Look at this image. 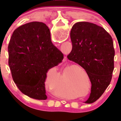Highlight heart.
I'll use <instances>...</instances> for the list:
<instances>
[{
    "instance_id": "1",
    "label": "heart",
    "mask_w": 121,
    "mask_h": 121,
    "mask_svg": "<svg viewBox=\"0 0 121 121\" xmlns=\"http://www.w3.org/2000/svg\"><path fill=\"white\" fill-rule=\"evenodd\" d=\"M77 68H79V69H81V70H84V69H83V68H82V67H78V66H77ZM84 77H85V76H84Z\"/></svg>"
}]
</instances>
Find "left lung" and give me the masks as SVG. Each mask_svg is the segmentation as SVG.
<instances>
[{
	"instance_id": "obj_1",
	"label": "left lung",
	"mask_w": 121,
	"mask_h": 121,
	"mask_svg": "<svg viewBox=\"0 0 121 121\" xmlns=\"http://www.w3.org/2000/svg\"><path fill=\"white\" fill-rule=\"evenodd\" d=\"M70 37L73 48L67 57L88 74L91 87L85 102L93 103L104 93L112 80L115 56L113 40L103 28L88 22L74 23Z\"/></svg>"
}]
</instances>
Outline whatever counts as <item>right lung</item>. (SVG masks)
<instances>
[{"instance_id":"add662e5","label":"right lung","mask_w":121,"mask_h":121,"mask_svg":"<svg viewBox=\"0 0 121 121\" xmlns=\"http://www.w3.org/2000/svg\"><path fill=\"white\" fill-rule=\"evenodd\" d=\"M8 48V64L19 90L33 99H47V73L64 59L51 42L48 27L39 22L22 25L14 31Z\"/></svg>"}]
</instances>
